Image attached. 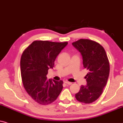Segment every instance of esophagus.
<instances>
[{"label":"esophagus","mask_w":123,"mask_h":123,"mask_svg":"<svg viewBox=\"0 0 123 123\" xmlns=\"http://www.w3.org/2000/svg\"><path fill=\"white\" fill-rule=\"evenodd\" d=\"M65 83L67 84V85H71V84H72V83H71V82H68V81L65 82Z\"/></svg>","instance_id":"34e87169"}]
</instances>
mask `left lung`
Returning <instances> with one entry per match:
<instances>
[{
	"mask_svg": "<svg viewBox=\"0 0 123 123\" xmlns=\"http://www.w3.org/2000/svg\"><path fill=\"white\" fill-rule=\"evenodd\" d=\"M72 45L81 53L83 67L88 70L85 77L87 85L80 86L75 98L82 103H91L99 98L106 85L110 74L109 61L103 46L95 41L80 39Z\"/></svg>",
	"mask_w": 123,
	"mask_h": 123,
	"instance_id": "1",
	"label": "left lung"
}]
</instances>
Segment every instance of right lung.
Segmentation results:
<instances>
[{"label": "right lung", "instance_id": "add662e5", "mask_svg": "<svg viewBox=\"0 0 123 123\" xmlns=\"http://www.w3.org/2000/svg\"><path fill=\"white\" fill-rule=\"evenodd\" d=\"M68 43L37 40L23 53L20 69L23 86L29 95L40 105L53 103L62 91V80H48L46 75Z\"/></svg>", "mask_w": 123, "mask_h": 123}]
</instances>
